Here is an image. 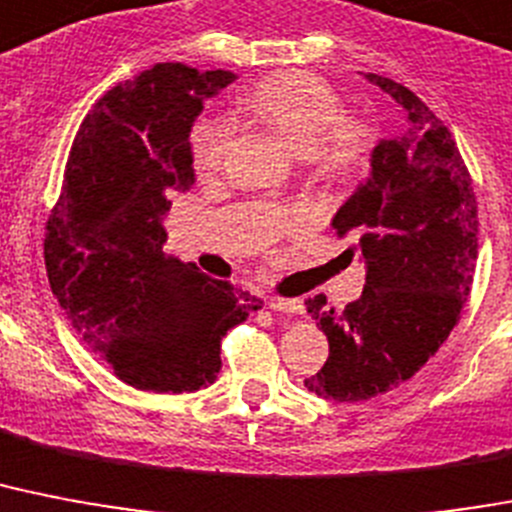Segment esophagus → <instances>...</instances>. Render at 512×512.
Listing matches in <instances>:
<instances>
[{"label":"esophagus","mask_w":512,"mask_h":512,"mask_svg":"<svg viewBox=\"0 0 512 512\" xmlns=\"http://www.w3.org/2000/svg\"><path fill=\"white\" fill-rule=\"evenodd\" d=\"M268 307L276 313H302V302L299 299L286 297H268Z\"/></svg>","instance_id":"esophagus-1"}]
</instances>
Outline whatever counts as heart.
<instances>
[{
  "mask_svg": "<svg viewBox=\"0 0 512 512\" xmlns=\"http://www.w3.org/2000/svg\"><path fill=\"white\" fill-rule=\"evenodd\" d=\"M242 110L305 157L315 176L331 181L355 176L376 147L371 120L342 112L339 91L307 70L268 76L244 97ZM228 136L223 118H199L191 126L189 157L199 176L218 173L226 160Z\"/></svg>",
  "mask_w": 512,
  "mask_h": 512,
  "instance_id": "1",
  "label": "heart"
}]
</instances>
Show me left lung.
Instances as JSON below:
<instances>
[{
  "label": "left lung",
  "instance_id": "obj_1",
  "mask_svg": "<svg viewBox=\"0 0 512 512\" xmlns=\"http://www.w3.org/2000/svg\"><path fill=\"white\" fill-rule=\"evenodd\" d=\"M365 78L405 107L410 128L378 144L371 178L334 218L339 239H357L344 255L368 263L363 297L344 310L323 294L305 299L328 339L305 386L336 402L392 392L429 363L463 313L479 257V202L450 128L402 83Z\"/></svg>",
  "mask_w": 512,
  "mask_h": 512
}]
</instances>
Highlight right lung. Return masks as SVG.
Instances as JSON below:
<instances>
[{
  "label": "right lung",
  "instance_id": "right-lung-1",
  "mask_svg": "<svg viewBox=\"0 0 512 512\" xmlns=\"http://www.w3.org/2000/svg\"><path fill=\"white\" fill-rule=\"evenodd\" d=\"M231 70L157 62L97 99L70 147L47 220L44 263L73 331L123 384L199 392L220 371V339L263 299L165 257L160 215L194 181L191 123Z\"/></svg>",
  "mask_w": 512,
  "mask_h": 512
}]
</instances>
